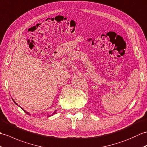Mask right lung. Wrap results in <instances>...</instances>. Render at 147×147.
Here are the masks:
<instances>
[{"instance_id": "1", "label": "right lung", "mask_w": 147, "mask_h": 147, "mask_svg": "<svg viewBox=\"0 0 147 147\" xmlns=\"http://www.w3.org/2000/svg\"><path fill=\"white\" fill-rule=\"evenodd\" d=\"M12 100H13V102H14V103H15V104H16V105H18V107H20V108H21V109H22V110H23L24 111V112H26L27 114H28V115H30V113H28V112H27V111H26V110H24V109H23L22 108H21V107H20V106H19V105H18V103H16V101H15L14 100H13V99H12ZM56 110L55 111H54V112L53 113V115H49V117H51V115H54V114H56Z\"/></svg>"}]
</instances>
